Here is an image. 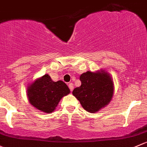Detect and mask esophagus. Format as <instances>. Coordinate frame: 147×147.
<instances>
[{
	"label": "esophagus",
	"instance_id": "1",
	"mask_svg": "<svg viewBox=\"0 0 147 147\" xmlns=\"http://www.w3.org/2000/svg\"><path fill=\"white\" fill-rule=\"evenodd\" d=\"M68 86H69V89H70V91H71V92H72V91L74 89L73 84H72V83H69V84H68Z\"/></svg>",
	"mask_w": 147,
	"mask_h": 147
}]
</instances>
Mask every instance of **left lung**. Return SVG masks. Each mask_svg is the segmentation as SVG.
I'll return each mask as SVG.
<instances>
[{
  "label": "left lung",
  "instance_id": "left-lung-1",
  "mask_svg": "<svg viewBox=\"0 0 147 147\" xmlns=\"http://www.w3.org/2000/svg\"><path fill=\"white\" fill-rule=\"evenodd\" d=\"M80 80L81 86L75 88L72 94L83 109L94 113L109 105L114 94L113 81L110 73L103 69L87 71L80 75Z\"/></svg>",
  "mask_w": 147,
  "mask_h": 147
}]
</instances>
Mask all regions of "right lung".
I'll return each mask as SVG.
<instances>
[{
	"label": "right lung",
	"mask_w": 147,
	"mask_h": 147,
	"mask_svg": "<svg viewBox=\"0 0 147 147\" xmlns=\"http://www.w3.org/2000/svg\"><path fill=\"white\" fill-rule=\"evenodd\" d=\"M69 92L65 83L61 80L54 82L46 74L29 84L27 95L32 106L41 112L51 113L55 110L61 98Z\"/></svg>",
	"instance_id": "1"
}]
</instances>
